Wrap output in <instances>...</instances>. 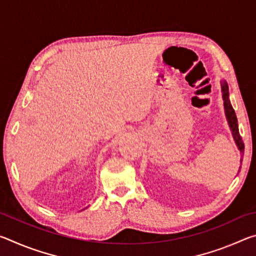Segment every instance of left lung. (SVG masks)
I'll use <instances>...</instances> for the list:
<instances>
[{"label":"left lung","mask_w":256,"mask_h":256,"mask_svg":"<svg viewBox=\"0 0 256 256\" xmlns=\"http://www.w3.org/2000/svg\"><path fill=\"white\" fill-rule=\"evenodd\" d=\"M222 98H224V112H226V116L229 123V126L232 128L234 138H235L236 144L238 149L240 150V152L244 154V142L242 140V136L240 134V130H238V123H237V118L235 114V110L232 106L230 102H229V92H228V84L226 81L222 82ZM242 162V160H240Z\"/></svg>","instance_id":"left-lung-1"}]
</instances>
